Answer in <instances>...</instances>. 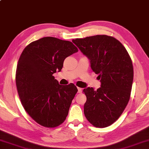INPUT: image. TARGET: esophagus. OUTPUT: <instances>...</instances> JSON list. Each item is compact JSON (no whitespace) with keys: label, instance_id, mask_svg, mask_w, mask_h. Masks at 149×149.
Returning <instances> with one entry per match:
<instances>
[{"label":"esophagus","instance_id":"esophagus-1","mask_svg":"<svg viewBox=\"0 0 149 149\" xmlns=\"http://www.w3.org/2000/svg\"><path fill=\"white\" fill-rule=\"evenodd\" d=\"M83 91V89L81 88H79V87H78V93H81Z\"/></svg>","mask_w":149,"mask_h":149}]
</instances>
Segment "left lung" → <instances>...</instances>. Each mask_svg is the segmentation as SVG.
Segmentation results:
<instances>
[{
  "instance_id": "1",
  "label": "left lung",
  "mask_w": 149,
  "mask_h": 149,
  "mask_svg": "<svg viewBox=\"0 0 149 149\" xmlns=\"http://www.w3.org/2000/svg\"><path fill=\"white\" fill-rule=\"evenodd\" d=\"M72 42L90 59L101 82L96 91L92 87L83 90L85 116L94 126L106 128L117 120L129 102L133 79L131 57L122 43L111 36L76 38Z\"/></svg>"
}]
</instances>
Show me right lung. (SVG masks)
<instances>
[{
	"mask_svg": "<svg viewBox=\"0 0 149 149\" xmlns=\"http://www.w3.org/2000/svg\"><path fill=\"white\" fill-rule=\"evenodd\" d=\"M78 51L71 42L47 37L30 43L21 54L16 72L18 95L24 110L41 126L55 128L67 117L78 89L72 83L59 85L52 74Z\"/></svg>",
	"mask_w": 149,
	"mask_h": 149,
	"instance_id": "right-lung-1",
	"label": "right lung"
}]
</instances>
